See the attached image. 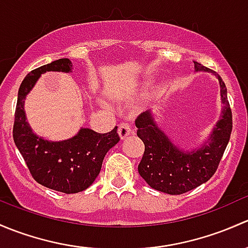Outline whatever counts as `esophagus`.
<instances>
[{
  "label": "esophagus",
  "mask_w": 248,
  "mask_h": 248,
  "mask_svg": "<svg viewBox=\"0 0 248 248\" xmlns=\"http://www.w3.org/2000/svg\"><path fill=\"white\" fill-rule=\"evenodd\" d=\"M131 132H132L131 123H127V122H123V123L119 125L118 134H119V137H121L122 140L126 139V137L129 136V135L131 134Z\"/></svg>",
  "instance_id": "34e87169"
}]
</instances>
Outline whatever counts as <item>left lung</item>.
I'll list each match as a JSON object with an SVG mask.
<instances>
[{"label": "left lung", "instance_id": "obj_1", "mask_svg": "<svg viewBox=\"0 0 248 248\" xmlns=\"http://www.w3.org/2000/svg\"><path fill=\"white\" fill-rule=\"evenodd\" d=\"M193 63L196 71L214 74L218 78L221 88L223 104L221 118L208 141L204 142L201 148L184 152L157 126L150 109L140 114L135 121L137 136L144 143V153L139 165L140 175L150 187L168 195H181L193 190L215 174L233 127L227 88L221 76L201 63Z\"/></svg>", "mask_w": 248, "mask_h": 248}]
</instances>
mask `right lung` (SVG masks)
<instances>
[{
  "mask_svg": "<svg viewBox=\"0 0 248 248\" xmlns=\"http://www.w3.org/2000/svg\"><path fill=\"white\" fill-rule=\"evenodd\" d=\"M71 69L70 60L61 58L27 74L17 93L13 126L15 145L33 179L45 187L63 193H78L88 188L100 173L106 153L121 140L117 126L106 134L82 127L76 136L61 142L47 141L32 131L24 108L26 95L42 74L70 73Z\"/></svg>",
  "mask_w": 248,
  "mask_h": 248,
  "instance_id": "right-lung-1",
  "label": "right lung"
}]
</instances>
